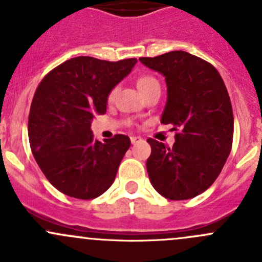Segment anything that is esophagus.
Returning <instances> with one entry per match:
<instances>
[{
  "mask_svg": "<svg viewBox=\"0 0 262 262\" xmlns=\"http://www.w3.org/2000/svg\"><path fill=\"white\" fill-rule=\"evenodd\" d=\"M142 141H143V139H142L141 137H130L132 144H137V143H139V142H142Z\"/></svg>",
  "mask_w": 262,
  "mask_h": 262,
  "instance_id": "34e87169",
  "label": "esophagus"
}]
</instances>
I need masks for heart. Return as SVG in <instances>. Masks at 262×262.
<instances>
[{
    "label": "heart",
    "instance_id": "1",
    "mask_svg": "<svg viewBox=\"0 0 262 262\" xmlns=\"http://www.w3.org/2000/svg\"><path fill=\"white\" fill-rule=\"evenodd\" d=\"M137 86H138V89L141 90L142 94H144V92H147L148 90H150L152 87L160 86V82H158L157 78L153 77V76L146 75V76H142V77L138 78V81H137ZM115 91L116 90L114 89L112 92H110V95H109L110 100L114 99Z\"/></svg>",
    "mask_w": 262,
    "mask_h": 262
}]
</instances>
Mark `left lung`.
<instances>
[{"mask_svg":"<svg viewBox=\"0 0 262 262\" xmlns=\"http://www.w3.org/2000/svg\"><path fill=\"white\" fill-rule=\"evenodd\" d=\"M139 60L165 76L167 102L161 123L176 132L172 147L147 141L150 184L166 199H191L216 180L231 153L233 112L227 87L214 66L182 50Z\"/></svg>","mask_w":262,"mask_h":262,"instance_id":"left-lung-1","label":"left lung"}]
</instances>
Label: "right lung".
<instances>
[{"label": "right lung", "mask_w": 262, "mask_h": 262, "mask_svg": "<svg viewBox=\"0 0 262 262\" xmlns=\"http://www.w3.org/2000/svg\"><path fill=\"white\" fill-rule=\"evenodd\" d=\"M136 63V58H71L39 83L29 114V141L40 170L63 194L95 199L114 182L130 139L116 134L104 143L95 141L91 121L105 114L109 94Z\"/></svg>", "instance_id": "1"}]
</instances>
